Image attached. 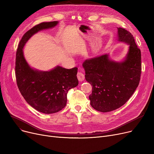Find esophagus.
<instances>
[{"label":"esophagus","instance_id":"34e87169","mask_svg":"<svg viewBox=\"0 0 154 154\" xmlns=\"http://www.w3.org/2000/svg\"><path fill=\"white\" fill-rule=\"evenodd\" d=\"M77 78H78V80H79L80 82L84 81V79H85V76H84V74H83L82 72H79L77 73Z\"/></svg>","mask_w":154,"mask_h":154}]
</instances>
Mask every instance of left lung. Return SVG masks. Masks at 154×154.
<instances>
[{
    "label": "left lung",
    "instance_id": "8db88e82",
    "mask_svg": "<svg viewBox=\"0 0 154 154\" xmlns=\"http://www.w3.org/2000/svg\"><path fill=\"white\" fill-rule=\"evenodd\" d=\"M117 42L128 46L125 57L112 60L109 54L86 59L82 63L87 81L92 85L89 95L96 110H114L130 99L138 87L141 74V52L130 32L117 27Z\"/></svg>",
    "mask_w": 154,
    "mask_h": 154
}]
</instances>
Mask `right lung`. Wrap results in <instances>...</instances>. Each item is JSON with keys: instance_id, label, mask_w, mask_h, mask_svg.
Returning a JSON list of instances; mask_svg holds the SVG:
<instances>
[{"instance_id": "obj_1", "label": "right lung", "mask_w": 154, "mask_h": 154, "mask_svg": "<svg viewBox=\"0 0 154 154\" xmlns=\"http://www.w3.org/2000/svg\"><path fill=\"white\" fill-rule=\"evenodd\" d=\"M59 22H42L32 27L23 35L16 52L15 76L19 89L31 107L46 114L57 112L66 106L69 90L79 84L78 69H67L57 66L47 71L35 69L26 60L23 49L34 34L55 27Z\"/></svg>"}]
</instances>
